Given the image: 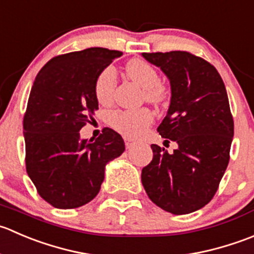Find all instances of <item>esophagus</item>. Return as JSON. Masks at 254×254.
Returning a JSON list of instances; mask_svg holds the SVG:
<instances>
[{"mask_svg":"<svg viewBox=\"0 0 254 254\" xmlns=\"http://www.w3.org/2000/svg\"><path fill=\"white\" fill-rule=\"evenodd\" d=\"M125 144H126V148H127V149H129V148H132L133 145L135 144V142H134V140L132 139V138L125 137Z\"/></svg>","mask_w":254,"mask_h":254,"instance_id":"esophagus-1","label":"esophagus"}]
</instances>
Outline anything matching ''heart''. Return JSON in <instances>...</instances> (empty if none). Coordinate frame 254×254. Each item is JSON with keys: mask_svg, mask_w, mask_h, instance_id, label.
<instances>
[{"mask_svg": "<svg viewBox=\"0 0 254 254\" xmlns=\"http://www.w3.org/2000/svg\"><path fill=\"white\" fill-rule=\"evenodd\" d=\"M126 75L130 80L143 87V97L148 102L159 105L168 99L167 87L160 82L159 74L152 64L143 59H132L125 67ZM117 84L116 71L114 66H106L99 72L95 80L94 91L100 104H109L114 97ZM152 111L149 109L115 110L110 112L109 124L112 128L127 137H139L153 124Z\"/></svg>", "mask_w": 254, "mask_h": 254, "instance_id": "obj_1", "label": "heart"}]
</instances>
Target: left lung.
Returning <instances> with one entry per match:
<instances>
[{"instance_id": "8db88e82", "label": "left lung", "mask_w": 254, "mask_h": 254, "mask_svg": "<svg viewBox=\"0 0 254 254\" xmlns=\"http://www.w3.org/2000/svg\"><path fill=\"white\" fill-rule=\"evenodd\" d=\"M142 55L170 80V106L157 130L179 145L172 154L150 145L153 159L142 169V184L160 209L194 212L211 201L230 162L233 117L225 84L213 65L189 52Z\"/></svg>"}]
</instances>
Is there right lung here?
Segmentation results:
<instances>
[{
  "label": "right lung",
  "mask_w": 254,
  "mask_h": 254,
  "mask_svg": "<svg viewBox=\"0 0 254 254\" xmlns=\"http://www.w3.org/2000/svg\"><path fill=\"white\" fill-rule=\"evenodd\" d=\"M119 50L87 48L50 59L37 75L23 117L26 169L43 200L76 209L100 191L105 165L125 152L121 135L106 127L96 139H80L99 110L94 85Z\"/></svg>",
  "instance_id": "right-lung-1"
}]
</instances>
